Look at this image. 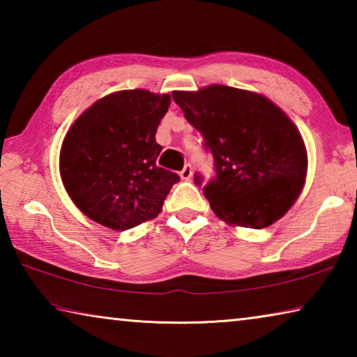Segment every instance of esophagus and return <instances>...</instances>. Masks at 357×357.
Here are the masks:
<instances>
[{"label": "esophagus", "mask_w": 357, "mask_h": 357, "mask_svg": "<svg viewBox=\"0 0 357 357\" xmlns=\"http://www.w3.org/2000/svg\"><path fill=\"white\" fill-rule=\"evenodd\" d=\"M192 173H193V168H192V165H190V164H185L183 170L179 172V176L183 178V179H185V181H189V179L192 178Z\"/></svg>", "instance_id": "34e87169"}]
</instances>
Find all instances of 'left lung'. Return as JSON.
Here are the masks:
<instances>
[{"label":"left lung","mask_w":357,"mask_h":357,"mask_svg":"<svg viewBox=\"0 0 357 357\" xmlns=\"http://www.w3.org/2000/svg\"><path fill=\"white\" fill-rule=\"evenodd\" d=\"M214 159L215 176L195 184L217 217L247 228H264L291 208L307 173L304 142L285 113L263 96L213 84L197 93L174 91Z\"/></svg>","instance_id":"8db88e82"}]
</instances>
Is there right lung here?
<instances>
[{
	"mask_svg": "<svg viewBox=\"0 0 357 357\" xmlns=\"http://www.w3.org/2000/svg\"><path fill=\"white\" fill-rule=\"evenodd\" d=\"M170 96L129 89L105 96L78 118L64 138L59 170L83 214L112 229L153 219L179 176L157 167L155 132Z\"/></svg>",
	"mask_w": 357,
	"mask_h": 357,
	"instance_id": "obj_1",
	"label": "right lung"
}]
</instances>
